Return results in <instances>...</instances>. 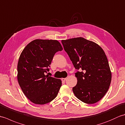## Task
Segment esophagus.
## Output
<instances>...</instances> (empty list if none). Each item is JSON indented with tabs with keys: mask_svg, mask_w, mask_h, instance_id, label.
<instances>
[{
	"mask_svg": "<svg viewBox=\"0 0 125 125\" xmlns=\"http://www.w3.org/2000/svg\"><path fill=\"white\" fill-rule=\"evenodd\" d=\"M66 79H67L66 78H63L61 79V80H62V82H65V80H66Z\"/></svg>",
	"mask_w": 125,
	"mask_h": 125,
	"instance_id": "obj_1",
	"label": "esophagus"
}]
</instances>
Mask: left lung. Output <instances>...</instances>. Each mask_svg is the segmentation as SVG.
<instances>
[{
  "instance_id": "left-lung-1",
  "label": "left lung",
  "mask_w": 125,
  "mask_h": 125,
  "mask_svg": "<svg viewBox=\"0 0 125 125\" xmlns=\"http://www.w3.org/2000/svg\"><path fill=\"white\" fill-rule=\"evenodd\" d=\"M61 42L77 71V83L73 88L75 96L82 102L92 104L99 101L108 91L112 75L106 56L94 42L76 38Z\"/></svg>"
}]
</instances>
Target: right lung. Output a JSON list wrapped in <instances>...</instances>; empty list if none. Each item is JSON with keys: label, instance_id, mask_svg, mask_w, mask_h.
<instances>
[{"label": "right lung", "instance_id": "1", "mask_svg": "<svg viewBox=\"0 0 125 125\" xmlns=\"http://www.w3.org/2000/svg\"><path fill=\"white\" fill-rule=\"evenodd\" d=\"M62 50L57 40L37 39L28 43L20 56L18 83L26 97L35 104H46L57 96L62 81L46 73L55 53Z\"/></svg>", "mask_w": 125, "mask_h": 125}]
</instances>
